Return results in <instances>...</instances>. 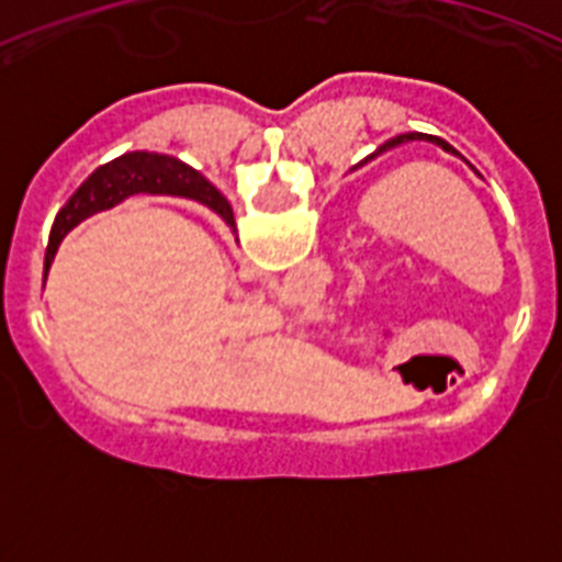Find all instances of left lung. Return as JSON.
<instances>
[{
	"label": "left lung",
	"instance_id": "obj_1",
	"mask_svg": "<svg viewBox=\"0 0 562 562\" xmlns=\"http://www.w3.org/2000/svg\"><path fill=\"white\" fill-rule=\"evenodd\" d=\"M408 140H428V143H436V146H439V148H445V151L459 154L453 146H450L448 140H441V137H436V134H422V132L396 134V137H391V140L385 143V146H380V151H385V148H394V146H400V143H408Z\"/></svg>",
	"mask_w": 562,
	"mask_h": 562
}]
</instances>
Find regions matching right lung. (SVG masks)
<instances>
[{
	"label": "right lung",
	"mask_w": 562,
	"mask_h": 562,
	"mask_svg": "<svg viewBox=\"0 0 562 562\" xmlns=\"http://www.w3.org/2000/svg\"><path fill=\"white\" fill-rule=\"evenodd\" d=\"M134 193H168V196H188L211 211H216L227 225L233 222V207L222 196L211 182L202 177L200 171H193L177 157L168 154H154V151H128L114 157L106 166L95 168L89 173L87 182L69 196L67 205L58 211L56 222H53V233H49V245L44 252V278H47L49 265L56 258L61 238L67 236L76 225H81L87 216L98 211H109L117 202L128 200Z\"/></svg>",
	"instance_id": "add662e5"
}]
</instances>
